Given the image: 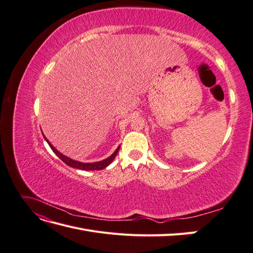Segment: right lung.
<instances>
[{
    "instance_id": "add662e5",
    "label": "right lung",
    "mask_w": 253,
    "mask_h": 253,
    "mask_svg": "<svg viewBox=\"0 0 253 253\" xmlns=\"http://www.w3.org/2000/svg\"><path fill=\"white\" fill-rule=\"evenodd\" d=\"M43 134V133H42ZM43 137H44V139L46 140V142L48 143V145L50 147V149L52 150V152L55 153V154L62 160L63 163H65L67 166H70V167H72V168H75V169H80V170H84V171H96V170H102V169H104V168H106L108 167L113 160H114V158L116 157V155H117V153H118V151H119V149H120V145L119 147L115 150V152L113 153V154L111 155V156H109L108 158H105V159H103V160H100V162H97V163H81V162H78V160H74V159H72V158H70V157H67V156H65V155H63L62 153H60L55 147H53V145L48 141V139L46 138V137L44 136V134H43Z\"/></svg>"
}]
</instances>
